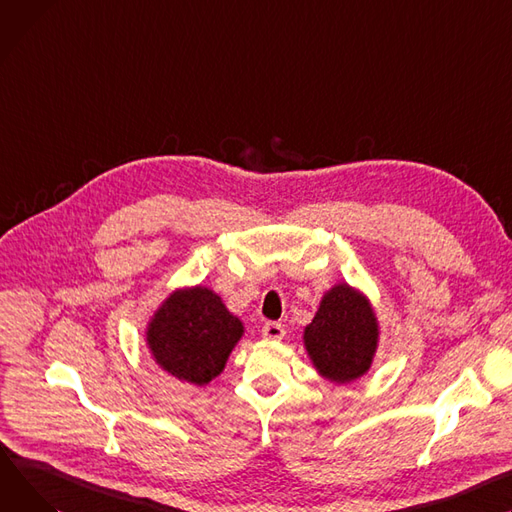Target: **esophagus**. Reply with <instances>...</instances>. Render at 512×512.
I'll list each match as a JSON object with an SVG mask.
<instances>
[{"label": "esophagus", "mask_w": 512, "mask_h": 512, "mask_svg": "<svg viewBox=\"0 0 512 512\" xmlns=\"http://www.w3.org/2000/svg\"><path fill=\"white\" fill-rule=\"evenodd\" d=\"M284 325L282 323H276V321H269V323H265L263 325V329H261V335L265 337V339H271V342H278V339H282L284 337Z\"/></svg>", "instance_id": "34e87169"}]
</instances>
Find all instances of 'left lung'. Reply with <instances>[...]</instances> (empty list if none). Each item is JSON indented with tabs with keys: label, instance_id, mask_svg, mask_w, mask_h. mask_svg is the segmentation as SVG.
<instances>
[{
	"label": "left lung",
	"instance_id": "obj_1",
	"mask_svg": "<svg viewBox=\"0 0 512 512\" xmlns=\"http://www.w3.org/2000/svg\"><path fill=\"white\" fill-rule=\"evenodd\" d=\"M302 339L321 377L352 383L372 364L379 346V321L362 292L337 284L321 298L319 311L304 327Z\"/></svg>",
	"mask_w": 512,
	"mask_h": 512
}]
</instances>
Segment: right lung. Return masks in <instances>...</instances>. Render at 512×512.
<instances>
[{
	"label": "right lung",
	"mask_w": 512,
	"mask_h": 512,
	"mask_svg": "<svg viewBox=\"0 0 512 512\" xmlns=\"http://www.w3.org/2000/svg\"><path fill=\"white\" fill-rule=\"evenodd\" d=\"M245 327L206 286L175 290L154 313L146 342L156 364L175 379L208 385L224 370Z\"/></svg>",
	"instance_id": "obj_1"
}]
</instances>
